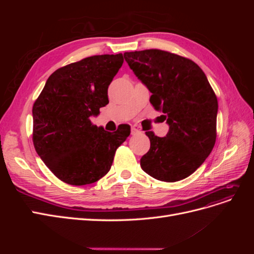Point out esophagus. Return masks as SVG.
Returning a JSON list of instances; mask_svg holds the SVG:
<instances>
[{"label": "esophagus", "instance_id": "obj_1", "mask_svg": "<svg viewBox=\"0 0 254 254\" xmlns=\"http://www.w3.org/2000/svg\"><path fill=\"white\" fill-rule=\"evenodd\" d=\"M139 133H141V130H139V129L135 128V127H132V128H131V134H132V135L139 134Z\"/></svg>", "mask_w": 254, "mask_h": 254}]
</instances>
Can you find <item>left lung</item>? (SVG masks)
I'll return each mask as SVG.
<instances>
[{"label": "left lung", "instance_id": "obj_1", "mask_svg": "<svg viewBox=\"0 0 254 254\" xmlns=\"http://www.w3.org/2000/svg\"><path fill=\"white\" fill-rule=\"evenodd\" d=\"M124 58L147 89L150 104L164 113V137L146 131L150 148L142 170L160 181L187 178L211 153L216 141L217 97L194 61L161 50L126 52Z\"/></svg>", "mask_w": 254, "mask_h": 254}]
</instances>
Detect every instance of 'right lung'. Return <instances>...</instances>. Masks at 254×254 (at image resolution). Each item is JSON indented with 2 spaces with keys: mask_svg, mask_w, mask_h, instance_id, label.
Wrapping results in <instances>:
<instances>
[{
  "mask_svg": "<svg viewBox=\"0 0 254 254\" xmlns=\"http://www.w3.org/2000/svg\"><path fill=\"white\" fill-rule=\"evenodd\" d=\"M124 58L87 57L58 68L33 106V142L38 155L58 179L71 186L94 183L110 171L130 126L106 131L91 123L109 103L108 87Z\"/></svg>",
  "mask_w": 254,
  "mask_h": 254,
  "instance_id": "1",
  "label": "right lung"
}]
</instances>
